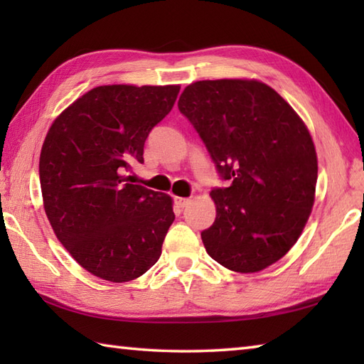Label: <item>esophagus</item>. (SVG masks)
Masks as SVG:
<instances>
[{"label":"esophagus","instance_id":"obj_1","mask_svg":"<svg viewBox=\"0 0 364 364\" xmlns=\"http://www.w3.org/2000/svg\"><path fill=\"white\" fill-rule=\"evenodd\" d=\"M191 202V198H184V197H175V203L180 206V208H184L188 206Z\"/></svg>","mask_w":364,"mask_h":364}]
</instances>
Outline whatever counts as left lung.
Segmentation results:
<instances>
[{"mask_svg": "<svg viewBox=\"0 0 364 364\" xmlns=\"http://www.w3.org/2000/svg\"><path fill=\"white\" fill-rule=\"evenodd\" d=\"M178 109L196 128L227 188H214L208 255L235 272L283 258L310 218L318 181L313 139L296 111L264 82L197 81Z\"/></svg>", "mask_w": 364, "mask_h": 364, "instance_id": "1", "label": "left lung"}]
</instances>
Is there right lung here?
Returning a JSON list of instances; mask_svg holds the SVG:
<instances>
[{"label":"right lung","instance_id":"add662e5","mask_svg":"<svg viewBox=\"0 0 364 364\" xmlns=\"http://www.w3.org/2000/svg\"><path fill=\"white\" fill-rule=\"evenodd\" d=\"M180 86H100L53 122L38 162L54 235L80 266L107 282L145 274L175 220L172 198L133 184L150 131L172 111Z\"/></svg>","mask_w":364,"mask_h":364}]
</instances>
